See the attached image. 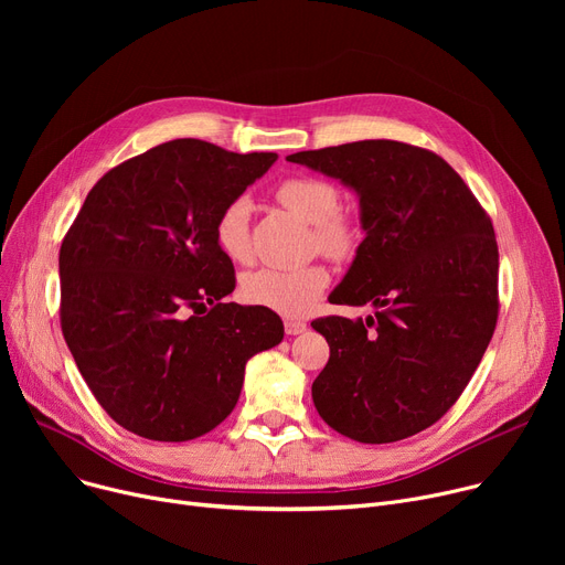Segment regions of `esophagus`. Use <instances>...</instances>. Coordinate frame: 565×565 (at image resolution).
Returning a JSON list of instances; mask_svg holds the SVG:
<instances>
[{
    "label": "esophagus",
    "instance_id": "34e87169",
    "mask_svg": "<svg viewBox=\"0 0 565 565\" xmlns=\"http://www.w3.org/2000/svg\"><path fill=\"white\" fill-rule=\"evenodd\" d=\"M284 330L288 337H298L302 332H307V322L305 320H295V318H286L284 320Z\"/></svg>",
    "mask_w": 565,
    "mask_h": 565
}]
</instances>
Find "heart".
Segmentation results:
<instances>
[{
	"label": "heart",
	"mask_w": 565,
	"mask_h": 565,
	"mask_svg": "<svg viewBox=\"0 0 565 565\" xmlns=\"http://www.w3.org/2000/svg\"><path fill=\"white\" fill-rule=\"evenodd\" d=\"M277 201L290 213L313 224V247L332 260L354 256L362 245V226L352 215L341 211V190L318 175H292L275 188ZM249 203L235 199L226 203L215 220V243L220 252L233 263H247L252 258L249 237ZM330 284V275L322 265H307L298 270H277L260 267L243 277V300L270 309L284 316L307 313Z\"/></svg>",
	"instance_id": "obj_1"
}]
</instances>
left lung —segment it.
<instances>
[{
  "label": "left lung",
  "instance_id": "obj_1",
  "mask_svg": "<svg viewBox=\"0 0 565 565\" xmlns=\"http://www.w3.org/2000/svg\"><path fill=\"white\" fill-rule=\"evenodd\" d=\"M286 160L360 194L366 237L330 302L377 309L366 322H311L330 343V360L311 384L313 405L354 441L417 435L460 398L494 334L492 222L456 169L428 148L364 139Z\"/></svg>",
  "mask_w": 565,
  "mask_h": 565
}]
</instances>
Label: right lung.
<instances>
[{
	"instance_id": "1",
	"label": "right lung",
	"mask_w": 565,
	"mask_h": 565,
	"mask_svg": "<svg viewBox=\"0 0 565 565\" xmlns=\"http://www.w3.org/2000/svg\"><path fill=\"white\" fill-rule=\"evenodd\" d=\"M275 160L173 139L86 194L58 252V318L88 390L126 430L211 433L235 407L247 360L284 339L275 311L224 302L235 270L213 233Z\"/></svg>"
}]
</instances>
